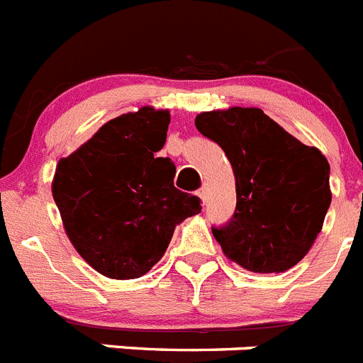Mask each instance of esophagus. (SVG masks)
<instances>
[{"label": "esophagus", "mask_w": 363, "mask_h": 363, "mask_svg": "<svg viewBox=\"0 0 363 363\" xmlns=\"http://www.w3.org/2000/svg\"><path fill=\"white\" fill-rule=\"evenodd\" d=\"M197 195H199V197H201V201H202V202H206V186H202V188L199 189Z\"/></svg>", "instance_id": "34e87169"}]
</instances>
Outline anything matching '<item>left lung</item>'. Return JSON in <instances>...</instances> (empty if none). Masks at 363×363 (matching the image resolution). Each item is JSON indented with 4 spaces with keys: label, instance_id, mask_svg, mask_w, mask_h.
Here are the masks:
<instances>
[{
    "label": "left lung",
    "instance_id": "obj_1",
    "mask_svg": "<svg viewBox=\"0 0 363 363\" xmlns=\"http://www.w3.org/2000/svg\"><path fill=\"white\" fill-rule=\"evenodd\" d=\"M195 126L224 150L235 174L233 217L211 226L224 255L255 273H282L298 264L331 204L328 159L260 108L202 112Z\"/></svg>",
    "mask_w": 363,
    "mask_h": 363
}]
</instances>
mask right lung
<instances>
[{
  "instance_id": "right-lung-1",
  "label": "right lung",
  "mask_w": 363,
  "mask_h": 363,
  "mask_svg": "<svg viewBox=\"0 0 363 363\" xmlns=\"http://www.w3.org/2000/svg\"><path fill=\"white\" fill-rule=\"evenodd\" d=\"M168 125V110L123 113L55 168L52 195L68 238L108 279L148 273L179 222L202 210L197 195L174 186L172 159L157 157Z\"/></svg>"
}]
</instances>
